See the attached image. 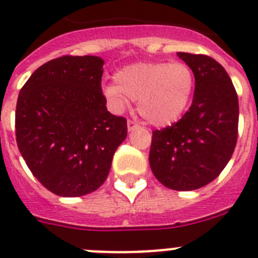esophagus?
I'll return each instance as SVG.
<instances>
[{
  "label": "esophagus",
  "mask_w": 258,
  "mask_h": 258,
  "mask_svg": "<svg viewBox=\"0 0 258 258\" xmlns=\"http://www.w3.org/2000/svg\"><path fill=\"white\" fill-rule=\"evenodd\" d=\"M140 125L137 124L136 121H133V120H127V131L132 132L133 129H136V127H138Z\"/></svg>",
  "instance_id": "esophagus-1"
}]
</instances>
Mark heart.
Returning a JSON list of instances; mask_svg holds the SVG:
<instances>
[{
    "mask_svg": "<svg viewBox=\"0 0 258 258\" xmlns=\"http://www.w3.org/2000/svg\"><path fill=\"white\" fill-rule=\"evenodd\" d=\"M116 83L104 84L102 94L115 113H122L137 101L140 115L150 124L165 126L177 121L187 108L195 76L182 61L134 63L118 70Z\"/></svg>",
    "mask_w": 258,
    "mask_h": 258,
    "instance_id": "obj_1",
    "label": "heart"
}]
</instances>
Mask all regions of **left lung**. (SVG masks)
I'll list each match as a JSON object with an SVG mask.
<instances>
[{
	"mask_svg": "<svg viewBox=\"0 0 258 258\" xmlns=\"http://www.w3.org/2000/svg\"><path fill=\"white\" fill-rule=\"evenodd\" d=\"M192 70L195 93L181 120L152 133L150 166L165 187L191 191L217 178L238 138L239 103L225 68L207 55L177 52Z\"/></svg>",
	"mask_w": 258,
	"mask_h": 258,
	"instance_id": "8db88e82",
	"label": "left lung"
}]
</instances>
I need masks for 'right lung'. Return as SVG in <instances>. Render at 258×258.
I'll use <instances>...</instances> for the list:
<instances>
[{
    "instance_id": "1",
    "label": "right lung",
    "mask_w": 258,
    "mask_h": 258,
    "mask_svg": "<svg viewBox=\"0 0 258 258\" xmlns=\"http://www.w3.org/2000/svg\"><path fill=\"white\" fill-rule=\"evenodd\" d=\"M99 56H60L32 74L18 97L17 143L32 174L52 194L76 198L101 187L126 138L107 111Z\"/></svg>"
}]
</instances>
